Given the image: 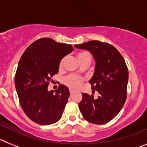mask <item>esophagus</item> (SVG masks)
<instances>
[{
  "mask_svg": "<svg viewBox=\"0 0 147 147\" xmlns=\"http://www.w3.org/2000/svg\"><path fill=\"white\" fill-rule=\"evenodd\" d=\"M74 93V90L72 89H70V93H71V94H72V93Z\"/></svg>",
  "mask_w": 147,
  "mask_h": 147,
  "instance_id": "esophagus-1",
  "label": "esophagus"
}]
</instances>
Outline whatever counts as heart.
<instances>
[{
  "mask_svg": "<svg viewBox=\"0 0 147 147\" xmlns=\"http://www.w3.org/2000/svg\"><path fill=\"white\" fill-rule=\"evenodd\" d=\"M76 57H77L79 62H80V61L84 59H88L89 61L90 60V55L89 53L86 52V51H82V52L78 53L77 55H76ZM62 61H61L60 64H59V67L62 66ZM82 82V78L78 76H74V75L73 76H67V78H65V83L66 85L73 88H79Z\"/></svg>",
  "mask_w": 147,
  "mask_h": 147,
  "instance_id": "heart-1",
  "label": "heart"
}]
</instances>
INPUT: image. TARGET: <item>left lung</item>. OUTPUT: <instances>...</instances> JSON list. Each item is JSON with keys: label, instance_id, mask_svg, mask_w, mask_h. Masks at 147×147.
Returning a JSON list of instances; mask_svg holds the SVG:
<instances>
[{"label": "left lung", "instance_id": "1", "mask_svg": "<svg viewBox=\"0 0 147 147\" xmlns=\"http://www.w3.org/2000/svg\"><path fill=\"white\" fill-rule=\"evenodd\" d=\"M74 46L93 55L96 65L89 82L98 93L97 98L82 93L80 111L90 123L106 124L117 115L126 101L129 74L125 61L113 45L106 42L91 40Z\"/></svg>", "mask_w": 147, "mask_h": 147}]
</instances>
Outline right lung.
<instances>
[{
	"label": "right lung",
	"instance_id": "add662e5",
	"mask_svg": "<svg viewBox=\"0 0 147 147\" xmlns=\"http://www.w3.org/2000/svg\"><path fill=\"white\" fill-rule=\"evenodd\" d=\"M73 50L69 44L41 38L31 44L22 55L15 74V88L22 109L35 123L49 125L62 117L69 90L61 85L54 91L49 90L48 86L59 71L61 59Z\"/></svg>",
	"mask_w": 147,
	"mask_h": 147
}]
</instances>
